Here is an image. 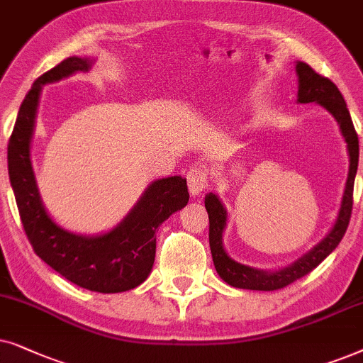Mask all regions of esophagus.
Segmentation results:
<instances>
[{"label": "esophagus", "instance_id": "1", "mask_svg": "<svg viewBox=\"0 0 363 363\" xmlns=\"http://www.w3.org/2000/svg\"><path fill=\"white\" fill-rule=\"evenodd\" d=\"M187 184L191 196L199 197L209 186V171L204 167H192L187 172Z\"/></svg>", "mask_w": 363, "mask_h": 363}]
</instances>
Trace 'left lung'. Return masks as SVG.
I'll use <instances>...</instances> for the list:
<instances>
[{"label": "left lung", "instance_id": "obj_1", "mask_svg": "<svg viewBox=\"0 0 363 363\" xmlns=\"http://www.w3.org/2000/svg\"><path fill=\"white\" fill-rule=\"evenodd\" d=\"M296 69L298 74V103H318L323 106L337 119L340 131L345 138L347 147H349L350 169L339 217H337L335 225L328 232L327 238L320 244H317L311 252H307L297 262H294L291 267L275 270V272H265V270H257L235 262L225 254L224 247H222V232L225 227L227 212L220 201L217 199V196L211 192L206 197V209L209 214V245L212 260H214L216 270L220 275V279L232 287L250 289V291H279V289L291 286L292 282L302 279L303 275L311 274L339 245L342 238L345 235L347 227H349L352 206H354V182L357 166H359V136H357L350 113L339 88L328 77L313 71L307 62H297Z\"/></svg>", "mask_w": 363, "mask_h": 363}]
</instances>
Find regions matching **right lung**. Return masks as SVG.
I'll return each mask as SVG.
<instances>
[{
  "label": "right lung",
  "mask_w": 363,
  "mask_h": 363,
  "mask_svg": "<svg viewBox=\"0 0 363 363\" xmlns=\"http://www.w3.org/2000/svg\"><path fill=\"white\" fill-rule=\"evenodd\" d=\"M89 60L67 57L38 77L19 108L8 143V171L24 232L38 257L57 274L88 291L125 292L147 279L156 257V230L189 201L186 179L174 176L154 181L134 209L108 234L83 238L56 224L43 207L30 159L38 99L43 84L86 72Z\"/></svg>",
  "instance_id": "add662e5"
}]
</instances>
